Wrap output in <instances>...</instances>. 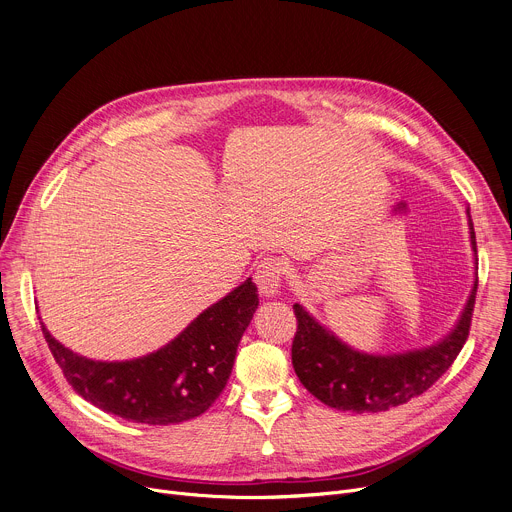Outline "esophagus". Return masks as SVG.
<instances>
[{"label":"esophagus","instance_id":"obj_1","mask_svg":"<svg viewBox=\"0 0 512 512\" xmlns=\"http://www.w3.org/2000/svg\"><path fill=\"white\" fill-rule=\"evenodd\" d=\"M283 273H285L283 261L277 257H265L257 263L255 283L259 285V291L263 296L267 298L277 296V291L281 289V283H283Z\"/></svg>","mask_w":512,"mask_h":512}]
</instances>
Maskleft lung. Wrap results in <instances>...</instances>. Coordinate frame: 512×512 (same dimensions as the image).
Returning <instances> with one entry per match:
<instances>
[{"label":"left lung","instance_id":"left-lung-1","mask_svg":"<svg viewBox=\"0 0 512 512\" xmlns=\"http://www.w3.org/2000/svg\"><path fill=\"white\" fill-rule=\"evenodd\" d=\"M468 227L476 281L458 324L433 346L403 354H364L344 344L300 304H294L298 332L291 344V362L302 385L316 399L342 411L379 413L425 393L452 367L466 344L478 289L476 235L470 212Z\"/></svg>","mask_w":512,"mask_h":512}]
</instances>
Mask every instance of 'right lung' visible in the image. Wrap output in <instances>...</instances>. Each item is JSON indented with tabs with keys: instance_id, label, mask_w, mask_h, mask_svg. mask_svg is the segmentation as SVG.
<instances>
[{
	"instance_id": "add662e5",
	"label": "right lung",
	"mask_w": 512,
	"mask_h": 512,
	"mask_svg": "<svg viewBox=\"0 0 512 512\" xmlns=\"http://www.w3.org/2000/svg\"><path fill=\"white\" fill-rule=\"evenodd\" d=\"M259 306L257 285L243 281L206 308L164 348L123 362L85 358L42 324L62 375L95 407L135 423L170 425L204 413L223 393L243 332Z\"/></svg>"
}]
</instances>
